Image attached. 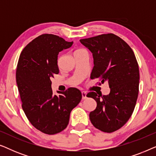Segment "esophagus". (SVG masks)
<instances>
[{
	"mask_svg": "<svg viewBox=\"0 0 156 156\" xmlns=\"http://www.w3.org/2000/svg\"><path fill=\"white\" fill-rule=\"evenodd\" d=\"M82 99H87V93L84 91H82Z\"/></svg>",
	"mask_w": 156,
	"mask_h": 156,
	"instance_id": "1",
	"label": "esophagus"
}]
</instances>
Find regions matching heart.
I'll return each instance as SVG.
<instances>
[{"mask_svg":"<svg viewBox=\"0 0 156 156\" xmlns=\"http://www.w3.org/2000/svg\"><path fill=\"white\" fill-rule=\"evenodd\" d=\"M85 50L84 49H78V50H76L75 51V52L74 53H76V52H82V51H84Z\"/></svg>","mask_w":156,"mask_h":156,"instance_id":"heart-1","label":"heart"}]
</instances>
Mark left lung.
Here are the masks:
<instances>
[{
    "instance_id": "left-lung-1",
    "label": "left lung",
    "mask_w": 156,
    "mask_h": 156,
    "mask_svg": "<svg viewBox=\"0 0 156 156\" xmlns=\"http://www.w3.org/2000/svg\"><path fill=\"white\" fill-rule=\"evenodd\" d=\"M92 53L94 66L91 79L108 83L110 93L87 94L97 101L89 119L100 131L112 133L123 126L133 114L138 95L139 68L133 51L119 36L103 34L80 40Z\"/></svg>"
}]
</instances>
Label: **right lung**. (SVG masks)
<instances>
[{
  "mask_svg": "<svg viewBox=\"0 0 156 156\" xmlns=\"http://www.w3.org/2000/svg\"><path fill=\"white\" fill-rule=\"evenodd\" d=\"M73 42L52 34H43L27 44L19 58L16 82L22 107L31 124L42 133L53 135L67 126L70 113L82 99L76 88L52 94L51 78L59 73V52Z\"/></svg>",
  "mask_w": 156,
  "mask_h": 156,
  "instance_id": "add662e5",
  "label": "right lung"
}]
</instances>
